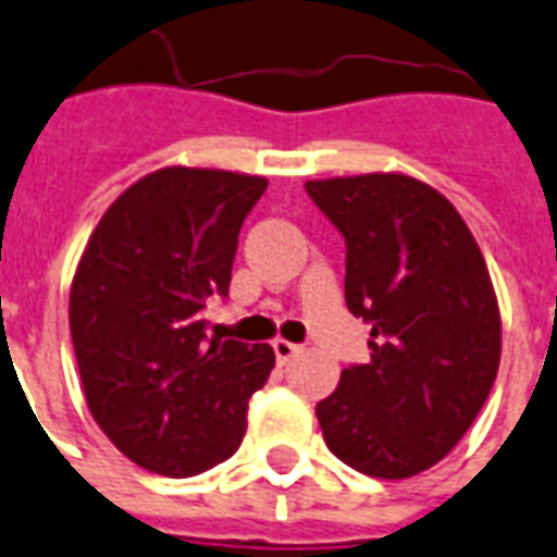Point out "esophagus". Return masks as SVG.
<instances>
[{"label": "esophagus", "mask_w": 557, "mask_h": 557, "mask_svg": "<svg viewBox=\"0 0 557 557\" xmlns=\"http://www.w3.org/2000/svg\"><path fill=\"white\" fill-rule=\"evenodd\" d=\"M273 351H275V360H278V363H290L293 357H299V351H301V346H296V343H290V339H273Z\"/></svg>", "instance_id": "34e87169"}]
</instances>
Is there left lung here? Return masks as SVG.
I'll list each match as a JSON object with an SVG mask.
<instances>
[{"label":"left lung","instance_id":"1","mask_svg":"<svg viewBox=\"0 0 557 557\" xmlns=\"http://www.w3.org/2000/svg\"><path fill=\"white\" fill-rule=\"evenodd\" d=\"M346 238V305L372 325V360L317 404L331 454L377 480H407L454 450L499 369L503 322L468 223L407 174L305 183Z\"/></svg>","mask_w":557,"mask_h":557}]
</instances>
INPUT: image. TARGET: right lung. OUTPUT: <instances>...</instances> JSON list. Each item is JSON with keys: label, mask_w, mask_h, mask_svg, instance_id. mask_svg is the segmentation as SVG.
Here are the masks:
<instances>
[{"label": "right lung", "mask_w": 557, "mask_h": 557, "mask_svg": "<svg viewBox=\"0 0 557 557\" xmlns=\"http://www.w3.org/2000/svg\"><path fill=\"white\" fill-rule=\"evenodd\" d=\"M264 176L159 168L103 211L77 261L69 327L86 407L131 462L194 476L230 459L275 366L267 343L206 339Z\"/></svg>", "instance_id": "1"}]
</instances>
